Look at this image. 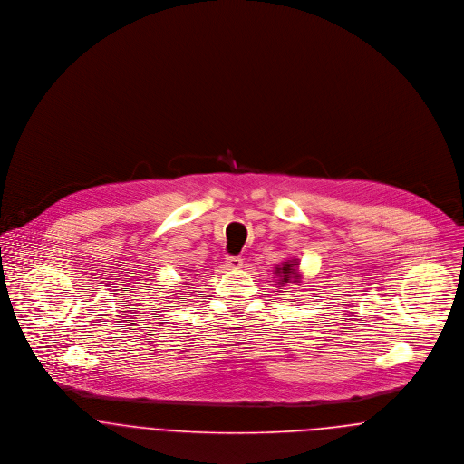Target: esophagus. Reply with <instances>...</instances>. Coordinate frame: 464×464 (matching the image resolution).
I'll return each instance as SVG.
<instances>
[{
  "label": "esophagus",
  "instance_id": "obj_1",
  "mask_svg": "<svg viewBox=\"0 0 464 464\" xmlns=\"http://www.w3.org/2000/svg\"><path fill=\"white\" fill-rule=\"evenodd\" d=\"M241 266H243V259L241 257H227L223 267L227 271H236V269H241Z\"/></svg>",
  "mask_w": 464,
  "mask_h": 464
}]
</instances>
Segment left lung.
<instances>
[{
    "label": "left lung",
    "instance_id": "left-lung-1",
    "mask_svg": "<svg viewBox=\"0 0 464 464\" xmlns=\"http://www.w3.org/2000/svg\"><path fill=\"white\" fill-rule=\"evenodd\" d=\"M273 273H275L273 278H276L278 287H284L285 284H300L304 278L300 271V261L296 257H291L289 261L275 266Z\"/></svg>",
    "mask_w": 464,
    "mask_h": 464
}]
</instances>
